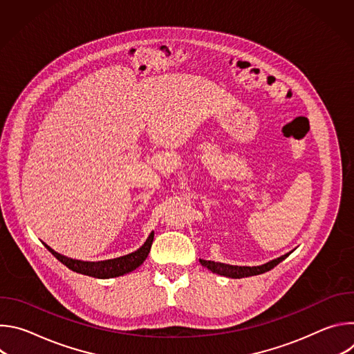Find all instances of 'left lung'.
Returning <instances> with one entry per match:
<instances>
[{
	"label": "left lung",
	"mask_w": 354,
	"mask_h": 354,
	"mask_svg": "<svg viewBox=\"0 0 354 354\" xmlns=\"http://www.w3.org/2000/svg\"><path fill=\"white\" fill-rule=\"evenodd\" d=\"M291 252H288V254H286L277 259H273L265 265H261V266H234V265H227V263L213 262V261H203V259H200V263L216 274L231 277V279H242V277L262 274L265 272L272 270L274 266H277L280 262H283L291 254Z\"/></svg>",
	"instance_id": "obj_1"
}]
</instances>
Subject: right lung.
Returning a JSON list of instances; mask_svg holds the SVG:
<instances>
[{"instance_id": "add662e5", "label": "right lung", "mask_w": 354, "mask_h": 354, "mask_svg": "<svg viewBox=\"0 0 354 354\" xmlns=\"http://www.w3.org/2000/svg\"><path fill=\"white\" fill-rule=\"evenodd\" d=\"M154 241V231L151 232L147 238V241L134 252L129 255L115 258V259H108V261H97V262H86V261H78V259H71L67 258L59 252L53 250L48 245L44 243V246L48 249V252L52 254L70 270L91 276L95 279H112V277H119L123 274H127L133 270H136L138 266L142 265V262L147 259L151 245H153Z\"/></svg>"}]
</instances>
